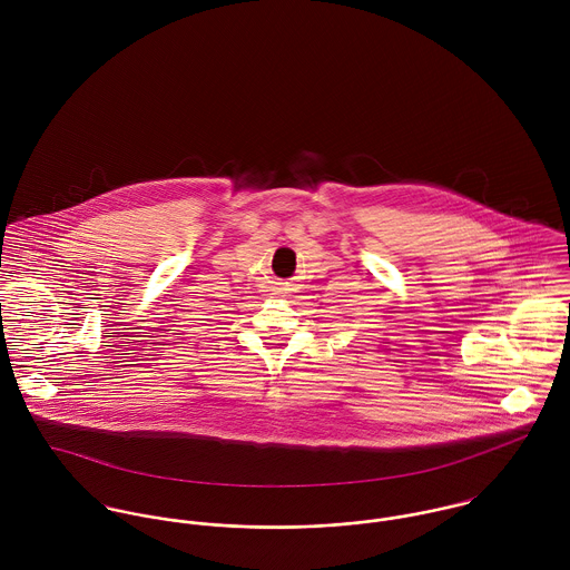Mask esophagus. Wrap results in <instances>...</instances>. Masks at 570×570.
I'll use <instances>...</instances> for the list:
<instances>
[{
  "label": "esophagus",
  "mask_w": 570,
  "mask_h": 570,
  "mask_svg": "<svg viewBox=\"0 0 570 570\" xmlns=\"http://www.w3.org/2000/svg\"><path fill=\"white\" fill-rule=\"evenodd\" d=\"M278 285H281V287H278L281 292H287V283H278Z\"/></svg>",
  "instance_id": "34e87169"
}]
</instances>
